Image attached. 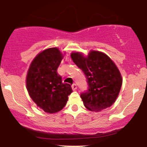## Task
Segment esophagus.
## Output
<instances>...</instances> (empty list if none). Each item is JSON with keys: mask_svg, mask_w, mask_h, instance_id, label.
Returning <instances> with one entry per match:
<instances>
[{"mask_svg": "<svg viewBox=\"0 0 147 147\" xmlns=\"http://www.w3.org/2000/svg\"><path fill=\"white\" fill-rule=\"evenodd\" d=\"M72 90H75L77 88V85H76L75 84H72Z\"/></svg>", "mask_w": 147, "mask_h": 147, "instance_id": "1", "label": "esophagus"}]
</instances>
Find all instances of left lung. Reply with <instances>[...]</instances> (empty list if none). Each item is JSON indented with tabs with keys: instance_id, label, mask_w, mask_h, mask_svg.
Here are the masks:
<instances>
[{
	"instance_id": "1",
	"label": "left lung",
	"mask_w": 147,
	"mask_h": 147,
	"mask_svg": "<svg viewBox=\"0 0 147 147\" xmlns=\"http://www.w3.org/2000/svg\"><path fill=\"white\" fill-rule=\"evenodd\" d=\"M70 56L87 79L88 90L81 94L85 107L99 112L112 106L120 91L122 77L110 57L95 50H90L86 57L78 52Z\"/></svg>"
}]
</instances>
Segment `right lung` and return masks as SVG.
I'll return each mask as SVG.
<instances>
[{
	"label": "right lung",
	"instance_id": "1",
	"mask_svg": "<svg viewBox=\"0 0 147 147\" xmlns=\"http://www.w3.org/2000/svg\"><path fill=\"white\" fill-rule=\"evenodd\" d=\"M63 58L57 48L45 49L35 57L28 69L26 88L37 106L48 113L63 109L71 94L70 85L62 83L57 68Z\"/></svg>",
	"mask_w": 147,
	"mask_h": 147
}]
</instances>
